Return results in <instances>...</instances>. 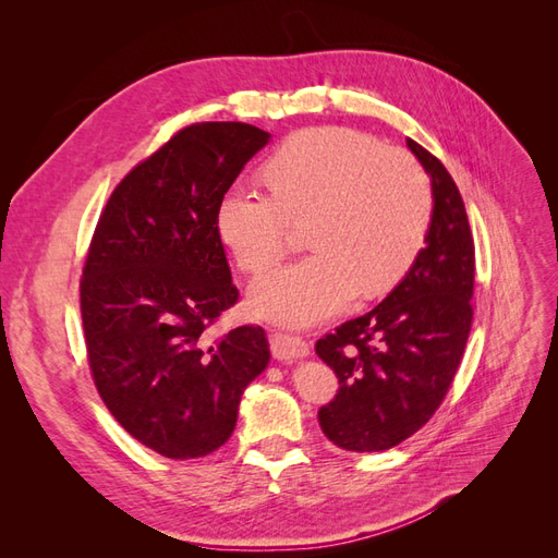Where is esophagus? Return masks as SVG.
Instances as JSON below:
<instances>
[{"label":"esophagus","mask_w":558,"mask_h":558,"mask_svg":"<svg viewBox=\"0 0 558 558\" xmlns=\"http://www.w3.org/2000/svg\"><path fill=\"white\" fill-rule=\"evenodd\" d=\"M269 349H272V356L277 361H286V363L310 356V344L302 340L300 335H289V332L269 335Z\"/></svg>","instance_id":"esophagus-1"}]
</instances>
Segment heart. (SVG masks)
<instances>
[{"label": "heart", "mask_w": 558, "mask_h": 558, "mask_svg": "<svg viewBox=\"0 0 558 558\" xmlns=\"http://www.w3.org/2000/svg\"><path fill=\"white\" fill-rule=\"evenodd\" d=\"M267 191L232 185L216 226L234 260L263 275L286 251L291 223H305V258L279 267L251 291L260 316L307 326L373 298L408 272L433 218L421 162L349 128L295 132L263 165Z\"/></svg>", "instance_id": "heart-1"}]
</instances>
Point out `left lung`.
<instances>
[{"label": "left lung", "mask_w": 558, "mask_h": 558, "mask_svg": "<svg viewBox=\"0 0 558 558\" xmlns=\"http://www.w3.org/2000/svg\"><path fill=\"white\" fill-rule=\"evenodd\" d=\"M430 174L426 246L379 305L316 342L340 381L318 410L320 430L347 451H384L408 440L440 408L472 326L475 242L463 197L433 154L408 140Z\"/></svg>", "instance_id": "obj_1"}]
</instances>
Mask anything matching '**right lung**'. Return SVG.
<instances>
[{"instance_id": "obj_1", "label": "right lung", "mask_w": 558, "mask_h": 558, "mask_svg": "<svg viewBox=\"0 0 558 558\" xmlns=\"http://www.w3.org/2000/svg\"><path fill=\"white\" fill-rule=\"evenodd\" d=\"M269 142L248 123L179 130L116 185L81 277V318L99 396L134 440L167 459L228 442L244 388L269 361L260 326L211 340L240 298L216 214Z\"/></svg>"}]
</instances>
